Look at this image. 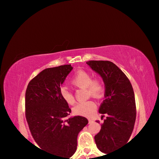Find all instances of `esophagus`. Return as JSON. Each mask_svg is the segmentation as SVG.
Instances as JSON below:
<instances>
[{
	"instance_id": "1",
	"label": "esophagus",
	"mask_w": 159,
	"mask_h": 159,
	"mask_svg": "<svg viewBox=\"0 0 159 159\" xmlns=\"http://www.w3.org/2000/svg\"><path fill=\"white\" fill-rule=\"evenodd\" d=\"M88 122H89V123L93 122V119H91V118H90V119H88Z\"/></svg>"
}]
</instances>
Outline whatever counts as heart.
<instances>
[{
  "mask_svg": "<svg viewBox=\"0 0 159 159\" xmlns=\"http://www.w3.org/2000/svg\"><path fill=\"white\" fill-rule=\"evenodd\" d=\"M71 84L80 88H86L88 95L95 98H100L103 95L104 88L103 83L99 80H93V77L88 72L80 70L76 72L71 79ZM60 96L69 105L75 103V98L65 88H61L60 91ZM96 104L92 100L80 102L73 108V113L75 115L82 116H90L95 112Z\"/></svg>",
  "mask_w": 159,
  "mask_h": 159,
  "instance_id": "heart-1",
  "label": "heart"
}]
</instances>
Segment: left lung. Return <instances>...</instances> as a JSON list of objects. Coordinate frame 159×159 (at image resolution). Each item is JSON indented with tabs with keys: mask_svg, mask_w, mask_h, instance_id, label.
<instances>
[{
	"mask_svg": "<svg viewBox=\"0 0 159 159\" xmlns=\"http://www.w3.org/2000/svg\"><path fill=\"white\" fill-rule=\"evenodd\" d=\"M86 64L102 78L105 87L99 113L102 118L104 114L107 117L95 141L99 150L108 154L128 143L133 133L136 118L134 91L128 77L111 61L91 60Z\"/></svg>",
	"mask_w": 159,
	"mask_h": 159,
	"instance_id": "left-lung-1",
	"label": "left lung"
}]
</instances>
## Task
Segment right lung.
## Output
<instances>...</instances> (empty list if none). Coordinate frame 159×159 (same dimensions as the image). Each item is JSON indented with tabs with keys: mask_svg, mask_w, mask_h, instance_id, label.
<instances>
[{
	"mask_svg": "<svg viewBox=\"0 0 159 159\" xmlns=\"http://www.w3.org/2000/svg\"><path fill=\"white\" fill-rule=\"evenodd\" d=\"M72 69L71 64L44 69L29 83L25 94L26 118L34 140L60 159H71L78 134L88 123L80 116L66 119L71 111L60 91Z\"/></svg>",
	"mask_w": 159,
	"mask_h": 159,
	"instance_id": "obj_1",
	"label": "right lung"
}]
</instances>
